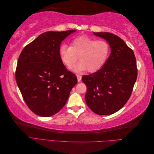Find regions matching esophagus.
I'll return each mask as SVG.
<instances>
[{
    "label": "esophagus",
    "instance_id": "1",
    "mask_svg": "<svg viewBox=\"0 0 154 154\" xmlns=\"http://www.w3.org/2000/svg\"><path fill=\"white\" fill-rule=\"evenodd\" d=\"M76 76H77V79H78V82H80L82 80V76L80 75V74H76Z\"/></svg>",
    "mask_w": 154,
    "mask_h": 154
}]
</instances>
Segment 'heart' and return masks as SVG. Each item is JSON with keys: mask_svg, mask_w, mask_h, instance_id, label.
<instances>
[{"mask_svg": "<svg viewBox=\"0 0 154 154\" xmlns=\"http://www.w3.org/2000/svg\"><path fill=\"white\" fill-rule=\"evenodd\" d=\"M110 52L108 42L87 36L76 37L72 41L71 46L62 44L59 48L60 58L67 68L71 69L79 59L80 62L74 67L77 72L86 69L91 72L97 71L106 62Z\"/></svg>", "mask_w": 154, "mask_h": 154, "instance_id": "b5f03b06", "label": "heart"}]
</instances>
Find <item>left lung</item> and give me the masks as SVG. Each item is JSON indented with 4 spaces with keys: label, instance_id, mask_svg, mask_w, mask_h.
I'll use <instances>...</instances> for the list:
<instances>
[{
    "label": "left lung",
    "instance_id": "1",
    "mask_svg": "<svg viewBox=\"0 0 154 154\" xmlns=\"http://www.w3.org/2000/svg\"><path fill=\"white\" fill-rule=\"evenodd\" d=\"M110 44L111 53L104 66L82 80L87 86L85 99L88 107L97 115L112 114L129 100L137 77L134 51L117 35L94 32Z\"/></svg>",
    "mask_w": 154,
    "mask_h": 154
}]
</instances>
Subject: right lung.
Wrapping results in <instances>:
<instances>
[{"label":"right lung","mask_w":154,"mask_h":154,"mask_svg":"<svg viewBox=\"0 0 154 154\" xmlns=\"http://www.w3.org/2000/svg\"><path fill=\"white\" fill-rule=\"evenodd\" d=\"M75 30L48 31L23 49L15 78L26 105L36 115L49 117L66 105L77 78L59 54L62 42Z\"/></svg>","instance_id":"obj_1"}]
</instances>
